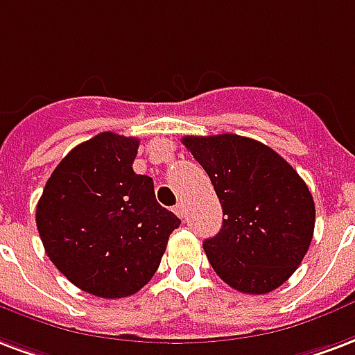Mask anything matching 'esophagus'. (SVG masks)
Returning a JSON list of instances; mask_svg holds the SVG:
<instances>
[{
	"label": "esophagus",
	"instance_id": "esophagus-1",
	"mask_svg": "<svg viewBox=\"0 0 355 355\" xmlns=\"http://www.w3.org/2000/svg\"><path fill=\"white\" fill-rule=\"evenodd\" d=\"M175 214H177L178 218H186V207H184L182 202H178V205H175Z\"/></svg>",
	"mask_w": 355,
	"mask_h": 355
}]
</instances>
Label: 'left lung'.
Wrapping results in <instances>:
<instances>
[{"label":"left lung","mask_w":355,"mask_h":355,"mask_svg":"<svg viewBox=\"0 0 355 355\" xmlns=\"http://www.w3.org/2000/svg\"><path fill=\"white\" fill-rule=\"evenodd\" d=\"M210 177L223 225L202 242L214 272L243 294H268L302 264L315 231L307 184L279 154L236 134L182 139Z\"/></svg>","instance_id":"left-lung-1"}]
</instances>
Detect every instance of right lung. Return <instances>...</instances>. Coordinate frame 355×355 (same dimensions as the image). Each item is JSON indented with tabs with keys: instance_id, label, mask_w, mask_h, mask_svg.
Segmentation results:
<instances>
[{
	"instance_id": "add662e5",
	"label": "right lung",
	"mask_w": 355,
	"mask_h": 355,
	"mask_svg": "<svg viewBox=\"0 0 355 355\" xmlns=\"http://www.w3.org/2000/svg\"><path fill=\"white\" fill-rule=\"evenodd\" d=\"M139 139L102 132L59 164L37 205L46 255L78 288L98 297L141 291L180 220L156 201L153 178L132 169Z\"/></svg>"
}]
</instances>
